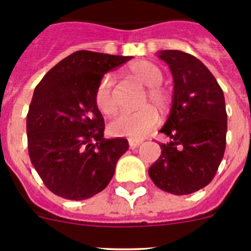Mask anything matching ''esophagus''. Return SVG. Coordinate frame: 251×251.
<instances>
[{"instance_id": "34e87169", "label": "esophagus", "mask_w": 251, "mask_h": 251, "mask_svg": "<svg viewBox=\"0 0 251 251\" xmlns=\"http://www.w3.org/2000/svg\"><path fill=\"white\" fill-rule=\"evenodd\" d=\"M128 143H129V147L132 148V150H134V148L139 147V146L142 145V141H139V139L130 138V139H128Z\"/></svg>"}]
</instances>
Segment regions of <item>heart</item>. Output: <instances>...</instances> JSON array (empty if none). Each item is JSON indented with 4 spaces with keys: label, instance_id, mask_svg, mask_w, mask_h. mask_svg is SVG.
Returning <instances> with one entry per match:
<instances>
[{
    "label": "heart",
    "instance_id": "heart-1",
    "mask_svg": "<svg viewBox=\"0 0 251 251\" xmlns=\"http://www.w3.org/2000/svg\"><path fill=\"white\" fill-rule=\"evenodd\" d=\"M129 74L145 86H148L143 103H151L159 112H166L171 103V97L165 88H162L163 72L151 61H137L129 66ZM95 104L103 114L112 115L117 110V101L113 93V81L105 75L95 92ZM158 114L151 105H146L137 112H123L109 123V132L114 136L143 138L156 127Z\"/></svg>",
    "mask_w": 251,
    "mask_h": 251
}]
</instances>
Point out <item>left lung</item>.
I'll list each match as a JSON object with an SVG mask.
<instances>
[{
	"instance_id": "left-lung-1",
	"label": "left lung",
	"mask_w": 251,
	"mask_h": 251,
	"mask_svg": "<svg viewBox=\"0 0 251 251\" xmlns=\"http://www.w3.org/2000/svg\"><path fill=\"white\" fill-rule=\"evenodd\" d=\"M174 76L172 106L159 132L170 137L148 170L153 183L174 195L196 192L216 175L227 130L225 98L211 72L179 50L159 51Z\"/></svg>"
}]
</instances>
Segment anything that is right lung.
<instances>
[{
  "label": "right lung",
  "mask_w": 251,
  "mask_h": 251,
  "mask_svg": "<svg viewBox=\"0 0 251 251\" xmlns=\"http://www.w3.org/2000/svg\"><path fill=\"white\" fill-rule=\"evenodd\" d=\"M132 56L80 50L51 68L35 88L26 119L28 154L46 187L68 200H86L110 182L124 138H104L95 92L104 74Z\"/></svg>",
  "instance_id": "add662e5"
}]
</instances>
